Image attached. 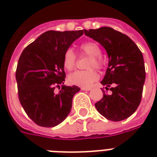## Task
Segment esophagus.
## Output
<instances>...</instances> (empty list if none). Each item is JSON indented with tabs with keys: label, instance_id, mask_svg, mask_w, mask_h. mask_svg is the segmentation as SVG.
I'll return each mask as SVG.
<instances>
[{
	"label": "esophagus",
	"instance_id": "1",
	"mask_svg": "<svg viewBox=\"0 0 157 157\" xmlns=\"http://www.w3.org/2000/svg\"><path fill=\"white\" fill-rule=\"evenodd\" d=\"M91 89H92L91 87H81V90H87V91H88V90H90Z\"/></svg>",
	"mask_w": 157,
	"mask_h": 157
}]
</instances>
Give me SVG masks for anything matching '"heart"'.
Masks as SVG:
<instances>
[{
	"mask_svg": "<svg viewBox=\"0 0 157 157\" xmlns=\"http://www.w3.org/2000/svg\"><path fill=\"white\" fill-rule=\"evenodd\" d=\"M80 50L82 54L91 57L89 63V68H101L103 67V60L101 59L102 50L94 42H86L81 45ZM76 63V55L71 49H68L63 55V63L64 68L71 71ZM98 78L97 71L94 69L88 71H76L68 76V82L71 85L79 86H89Z\"/></svg>",
	"mask_w": 157,
	"mask_h": 157,
	"instance_id": "1",
	"label": "heart"
}]
</instances>
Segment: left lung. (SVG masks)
<instances>
[{
  "label": "left lung",
  "mask_w": 157,
  "mask_h": 157,
  "mask_svg": "<svg viewBox=\"0 0 157 157\" xmlns=\"http://www.w3.org/2000/svg\"><path fill=\"white\" fill-rule=\"evenodd\" d=\"M86 36L100 43L108 55V67L101 81L106 90L112 94H106L95 103L102 116L112 121L126 119L140 104L146 72L143 54L128 36L113 28L103 27L98 29L84 30Z\"/></svg>",
  "instance_id": "obj_1"
}]
</instances>
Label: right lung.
Listing matches in <instances>:
<instances>
[{"instance_id": "1", "label": "right lung", "mask_w": 157, "mask_h": 157, "mask_svg": "<svg viewBox=\"0 0 157 157\" xmlns=\"http://www.w3.org/2000/svg\"><path fill=\"white\" fill-rule=\"evenodd\" d=\"M84 30L48 31L23 50L16 69L18 99L30 119L42 127L60 124L71 111L78 86H63V55ZM61 90L56 93V88Z\"/></svg>"}]
</instances>
